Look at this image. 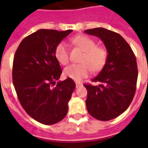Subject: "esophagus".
<instances>
[{"label":"esophagus","instance_id":"esophagus-1","mask_svg":"<svg viewBox=\"0 0 148 148\" xmlns=\"http://www.w3.org/2000/svg\"><path fill=\"white\" fill-rule=\"evenodd\" d=\"M75 84H76V88H79L80 86L82 85V83H81V82H78V81H76V82H75Z\"/></svg>","mask_w":148,"mask_h":148}]
</instances>
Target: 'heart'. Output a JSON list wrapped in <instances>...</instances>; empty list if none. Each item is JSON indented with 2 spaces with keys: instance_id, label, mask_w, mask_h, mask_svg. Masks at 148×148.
I'll return each instance as SVG.
<instances>
[{
  "instance_id": "1",
  "label": "heart",
  "mask_w": 148,
  "mask_h": 148,
  "mask_svg": "<svg viewBox=\"0 0 148 148\" xmlns=\"http://www.w3.org/2000/svg\"><path fill=\"white\" fill-rule=\"evenodd\" d=\"M73 42L84 51L79 64H71L65 67L64 74L65 77L79 81L90 74L91 70L99 72L103 69L108 60V51L103 47H98L95 40L88 36H77ZM54 56L60 64L65 65L69 62V52L67 45L64 42H60L55 47Z\"/></svg>"
}]
</instances>
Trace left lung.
Returning <instances> with one entry per match:
<instances>
[{"instance_id": "1", "label": "left lung", "mask_w": 148, "mask_h": 148, "mask_svg": "<svg viewBox=\"0 0 148 148\" xmlns=\"http://www.w3.org/2000/svg\"><path fill=\"white\" fill-rule=\"evenodd\" d=\"M84 32L98 37L108 53L105 66L92 80L98 85L84 84L88 90V113L107 121L124 112L133 100L138 80L137 60L130 45L119 34L102 27Z\"/></svg>"}]
</instances>
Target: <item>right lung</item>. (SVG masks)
Instances as JSON below:
<instances>
[{
	"instance_id": "obj_1",
	"label": "right lung",
	"mask_w": 148,
	"mask_h": 148,
	"mask_svg": "<svg viewBox=\"0 0 148 148\" xmlns=\"http://www.w3.org/2000/svg\"><path fill=\"white\" fill-rule=\"evenodd\" d=\"M72 32L40 29L23 39L13 61V84L25 111L43 124L60 121L75 88L71 78L58 81L62 73L54 56L56 46Z\"/></svg>"
}]
</instances>
